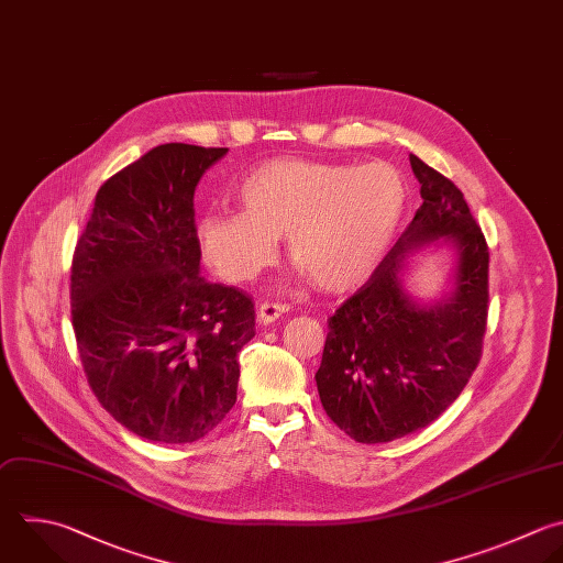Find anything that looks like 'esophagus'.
Masks as SVG:
<instances>
[{"label": "esophagus", "instance_id": "obj_1", "mask_svg": "<svg viewBox=\"0 0 563 563\" xmlns=\"http://www.w3.org/2000/svg\"><path fill=\"white\" fill-rule=\"evenodd\" d=\"M284 312H288V306H286V303L264 301V303H260L257 319H260V323H273V321H275V319H279Z\"/></svg>", "mask_w": 563, "mask_h": 563}]
</instances>
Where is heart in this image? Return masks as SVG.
<instances>
[{"instance_id":"heart-1","label":"heart","mask_w":563,"mask_h":563,"mask_svg":"<svg viewBox=\"0 0 563 563\" xmlns=\"http://www.w3.org/2000/svg\"><path fill=\"white\" fill-rule=\"evenodd\" d=\"M244 211H207L198 244L222 277L249 282L277 257H290L323 290L367 279L391 246L407 207L402 174L389 163H319L277 158L255 167L238 187Z\"/></svg>"}]
</instances>
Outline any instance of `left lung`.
<instances>
[{
  "label": "left lung",
  "instance_id": "left-lung-1",
  "mask_svg": "<svg viewBox=\"0 0 563 563\" xmlns=\"http://www.w3.org/2000/svg\"><path fill=\"white\" fill-rule=\"evenodd\" d=\"M422 205L369 282L328 319L314 374L325 413L350 438L389 442L431 424L482 354L488 249L462 191L409 154ZM438 241L456 255L452 288L427 305L408 295V257Z\"/></svg>",
  "mask_w": 563,
  "mask_h": 563
}]
</instances>
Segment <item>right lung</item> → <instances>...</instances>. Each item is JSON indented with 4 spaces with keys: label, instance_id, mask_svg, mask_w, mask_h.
I'll return each mask as SVG.
<instances>
[{
    "label": "right lung",
    "instance_id": "1",
    "mask_svg": "<svg viewBox=\"0 0 563 563\" xmlns=\"http://www.w3.org/2000/svg\"><path fill=\"white\" fill-rule=\"evenodd\" d=\"M227 147L158 145L103 183L73 257V325L88 383L132 433L205 438L238 398L255 308L200 277L194 194Z\"/></svg>",
    "mask_w": 563,
    "mask_h": 563
}]
</instances>
